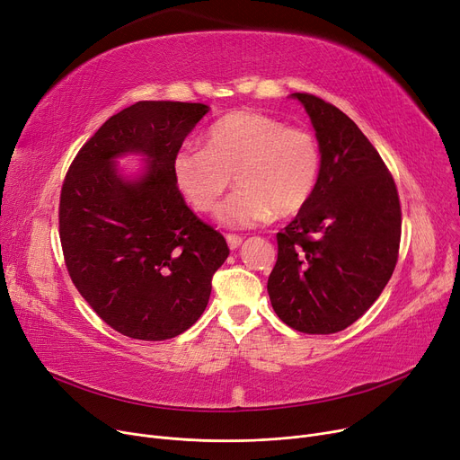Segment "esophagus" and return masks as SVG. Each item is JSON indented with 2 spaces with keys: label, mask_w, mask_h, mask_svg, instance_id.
<instances>
[{
  "label": "esophagus",
  "mask_w": 460,
  "mask_h": 460,
  "mask_svg": "<svg viewBox=\"0 0 460 460\" xmlns=\"http://www.w3.org/2000/svg\"><path fill=\"white\" fill-rule=\"evenodd\" d=\"M226 240H227V244H229L231 250H236L240 244H243V236H238V234H227Z\"/></svg>",
  "instance_id": "esophagus-1"
}]
</instances>
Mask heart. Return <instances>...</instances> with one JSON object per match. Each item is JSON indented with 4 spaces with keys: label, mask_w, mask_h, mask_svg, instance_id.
Masks as SVG:
<instances>
[{
    "label": "heart",
    "mask_w": 460,
    "mask_h": 460,
    "mask_svg": "<svg viewBox=\"0 0 460 460\" xmlns=\"http://www.w3.org/2000/svg\"><path fill=\"white\" fill-rule=\"evenodd\" d=\"M172 173L181 196L199 212L217 207L234 175L238 188L217 210V220L226 227H253L309 203L319 182L321 149L304 128L240 110L208 128L207 147L177 151Z\"/></svg>",
    "instance_id": "obj_1"
}]
</instances>
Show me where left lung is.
Masks as SVG:
<instances>
[{"label":"left lung","mask_w":460,"mask_h":460,"mask_svg":"<svg viewBox=\"0 0 460 460\" xmlns=\"http://www.w3.org/2000/svg\"><path fill=\"white\" fill-rule=\"evenodd\" d=\"M291 96L315 128L321 173L309 203L278 233L267 288L287 326L328 335L356 323L388 285L401 243L399 193L349 115L315 94Z\"/></svg>","instance_id":"left-lung-1"}]
</instances>
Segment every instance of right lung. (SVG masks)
I'll use <instances>...</instances> for the list:
<instances>
[{"label":"right lung","instance_id":"obj_1","mask_svg":"<svg viewBox=\"0 0 460 460\" xmlns=\"http://www.w3.org/2000/svg\"><path fill=\"white\" fill-rule=\"evenodd\" d=\"M207 104L141 101L110 117L70 164L59 236L72 283L106 324L132 340L164 341L203 315L226 238L193 214L172 162ZM139 154L127 178L116 158Z\"/></svg>","mask_w":460,"mask_h":460}]
</instances>
